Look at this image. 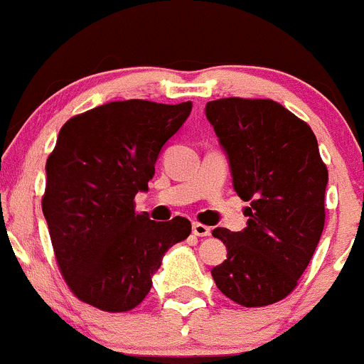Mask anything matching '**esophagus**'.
I'll list each match as a JSON object with an SVG mask.
<instances>
[{"label":"esophagus","mask_w":364,"mask_h":364,"mask_svg":"<svg viewBox=\"0 0 364 364\" xmlns=\"http://www.w3.org/2000/svg\"><path fill=\"white\" fill-rule=\"evenodd\" d=\"M193 234L198 237H207L210 236V227H207V225H202V223H193Z\"/></svg>","instance_id":"1"}]
</instances>
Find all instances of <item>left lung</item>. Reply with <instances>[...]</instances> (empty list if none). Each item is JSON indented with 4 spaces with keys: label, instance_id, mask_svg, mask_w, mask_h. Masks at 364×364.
Here are the masks:
<instances>
[{
    "label": "left lung",
    "instance_id": "obj_1",
    "mask_svg": "<svg viewBox=\"0 0 364 364\" xmlns=\"http://www.w3.org/2000/svg\"><path fill=\"white\" fill-rule=\"evenodd\" d=\"M205 116L227 155L234 191L250 202L243 230H213L227 259L210 273L236 304L269 306L295 289L316 250L327 168L309 124L273 100H214Z\"/></svg>",
    "mask_w": 364,
    "mask_h": 364
}]
</instances>
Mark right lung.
I'll list each match as a JSON object with an SVG mask.
<instances>
[{"label":"right lung","instance_id":"obj_1","mask_svg":"<svg viewBox=\"0 0 364 364\" xmlns=\"http://www.w3.org/2000/svg\"><path fill=\"white\" fill-rule=\"evenodd\" d=\"M191 109V102H110L60 128L43 213L62 275L84 302L109 313L139 306L166 252L191 234L188 218L159 223L134 210Z\"/></svg>","mask_w":364,"mask_h":364}]
</instances>
